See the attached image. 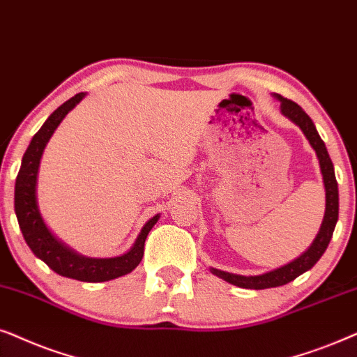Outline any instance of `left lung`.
<instances>
[{"instance_id": "1", "label": "left lung", "mask_w": 357, "mask_h": 357, "mask_svg": "<svg viewBox=\"0 0 357 357\" xmlns=\"http://www.w3.org/2000/svg\"><path fill=\"white\" fill-rule=\"evenodd\" d=\"M275 98L281 101V112L287 119L301 127L303 135L307 137V140L310 142L312 149L315 150L318 163H320L321 176H323V184H325V217H323L320 231H318L315 240L310 245L305 253H302L297 259H294L292 263H289L282 268H278L269 273L261 274V275H240V274H231L225 273V271L213 269L211 268L212 274L218 275L223 281L234 284L241 289H269V287H279L284 284L294 281L298 275L305 273V271L312 269L317 264V261L321 258V255L325 253L328 243H330L331 236H333L336 222H338V211H340V197H338V183L335 178V168L331 163L330 155H328L325 142L320 139L318 132L315 129V123L312 122V119L307 116L305 111L296 104L291 99L282 98L281 94H274Z\"/></svg>"}]
</instances>
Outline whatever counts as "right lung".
I'll return each mask as SVG.
<instances>
[{
  "instance_id": "obj_1",
  "label": "right lung",
  "mask_w": 357,
  "mask_h": 357,
  "mask_svg": "<svg viewBox=\"0 0 357 357\" xmlns=\"http://www.w3.org/2000/svg\"><path fill=\"white\" fill-rule=\"evenodd\" d=\"M84 96H86L84 93H78L61 104L60 107H56L44 122V126L40 127V130L32 137L31 144L22 156L21 169H19L16 178L14 211H16L19 228H21L26 243L29 245L32 253L44 261L52 271L63 275V278L76 279V281L104 282L129 274L140 264L142 258H144L146 235L158 222L160 213H156L153 218H150L145 223L140 235L137 236L134 246L126 255L116 256V258H86V256L75 253L73 250H70L68 246L56 240L54 234L47 228L39 212V206H37L36 194L40 158L47 142L54 135L56 127Z\"/></svg>"
}]
</instances>
